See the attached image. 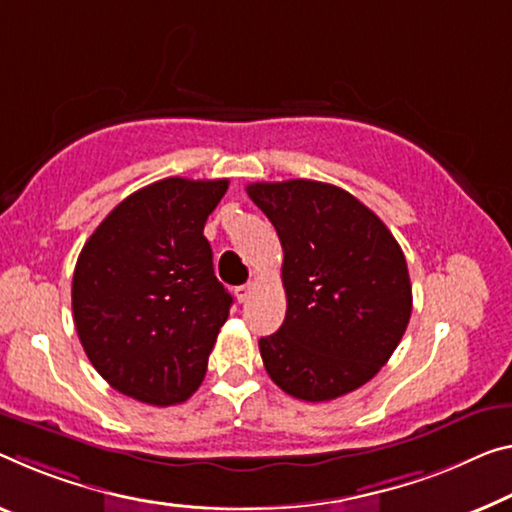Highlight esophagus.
<instances>
[{"instance_id": "34e87169", "label": "esophagus", "mask_w": 512, "mask_h": 512, "mask_svg": "<svg viewBox=\"0 0 512 512\" xmlns=\"http://www.w3.org/2000/svg\"><path fill=\"white\" fill-rule=\"evenodd\" d=\"M251 293H254V283H242V286L235 288V297H238V302H247Z\"/></svg>"}]
</instances>
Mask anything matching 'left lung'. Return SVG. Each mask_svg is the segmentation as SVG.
I'll use <instances>...</instances> for the list:
<instances>
[{
    "label": "left lung",
    "mask_w": 512,
    "mask_h": 512,
    "mask_svg": "<svg viewBox=\"0 0 512 512\" xmlns=\"http://www.w3.org/2000/svg\"><path fill=\"white\" fill-rule=\"evenodd\" d=\"M283 247L286 318L258 341L267 375L293 398L322 403L387 364L412 316L403 249L373 210L318 180L247 185Z\"/></svg>",
    "instance_id": "1"
}]
</instances>
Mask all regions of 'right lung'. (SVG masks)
<instances>
[{
    "mask_svg": "<svg viewBox=\"0 0 512 512\" xmlns=\"http://www.w3.org/2000/svg\"><path fill=\"white\" fill-rule=\"evenodd\" d=\"M229 180L164 178L123 199L77 258L73 318L93 368L125 396L169 407L203 382L233 297L203 226Z\"/></svg>",
    "mask_w": 512,
    "mask_h": 512,
    "instance_id": "1",
    "label": "right lung"
}]
</instances>
